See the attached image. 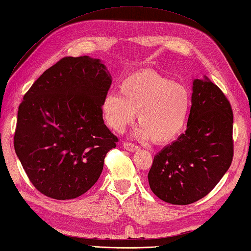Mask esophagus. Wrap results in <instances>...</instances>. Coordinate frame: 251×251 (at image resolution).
Returning a JSON list of instances; mask_svg holds the SVG:
<instances>
[{
  "label": "esophagus",
  "instance_id": "esophagus-1",
  "mask_svg": "<svg viewBox=\"0 0 251 251\" xmlns=\"http://www.w3.org/2000/svg\"><path fill=\"white\" fill-rule=\"evenodd\" d=\"M124 147H125V149L129 150V151H132V152H134V151H136V150L140 149V147H138L137 145H134L132 143H127V142L124 143Z\"/></svg>",
  "mask_w": 251,
  "mask_h": 251
}]
</instances>
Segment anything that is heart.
<instances>
[{
  "label": "heart",
  "mask_w": 251,
  "mask_h": 251,
  "mask_svg": "<svg viewBox=\"0 0 251 251\" xmlns=\"http://www.w3.org/2000/svg\"><path fill=\"white\" fill-rule=\"evenodd\" d=\"M120 94L109 92L102 109L107 124L117 132L138 120L134 135L158 144L174 141L186 125L191 96L181 83L152 70H142L121 81Z\"/></svg>",
  "instance_id": "b5f03b06"
}]
</instances>
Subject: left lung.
I'll use <instances>...</instances> for the list:
<instances>
[{
  "label": "left lung",
  "instance_id": "obj_1",
  "mask_svg": "<svg viewBox=\"0 0 251 251\" xmlns=\"http://www.w3.org/2000/svg\"><path fill=\"white\" fill-rule=\"evenodd\" d=\"M187 130L154 155L151 191L174 205H188L213 190L233 159V111L207 77L194 79Z\"/></svg>",
  "mask_w": 251,
  "mask_h": 251
}]
</instances>
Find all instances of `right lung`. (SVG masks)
<instances>
[{"label": "right lung", "instance_id": "1", "mask_svg": "<svg viewBox=\"0 0 251 251\" xmlns=\"http://www.w3.org/2000/svg\"><path fill=\"white\" fill-rule=\"evenodd\" d=\"M111 76L100 59L65 57L33 83L18 108L17 157L38 191L55 200L86 193L118 138L104 124Z\"/></svg>", "mask_w": 251, "mask_h": 251}]
</instances>
